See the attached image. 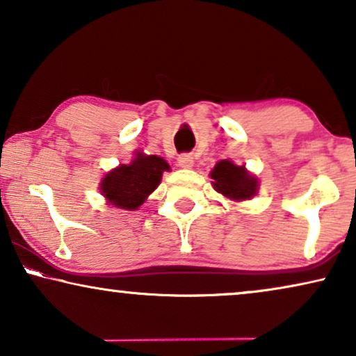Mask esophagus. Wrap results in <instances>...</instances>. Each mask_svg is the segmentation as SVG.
I'll return each instance as SVG.
<instances>
[{"label":"esophagus","mask_w":356,"mask_h":356,"mask_svg":"<svg viewBox=\"0 0 356 356\" xmlns=\"http://www.w3.org/2000/svg\"><path fill=\"white\" fill-rule=\"evenodd\" d=\"M178 165L181 168H193V165H194V160H193V157L189 154H183V155H179L178 157Z\"/></svg>","instance_id":"1"}]
</instances>
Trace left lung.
Instances as JSON below:
<instances>
[{
  "label": "left lung",
  "instance_id": "1",
  "mask_svg": "<svg viewBox=\"0 0 356 356\" xmlns=\"http://www.w3.org/2000/svg\"><path fill=\"white\" fill-rule=\"evenodd\" d=\"M212 186L228 201H250L257 194L259 179L245 165H236L232 160H220L211 170Z\"/></svg>",
  "mask_w": 356,
  "mask_h": 356
}]
</instances>
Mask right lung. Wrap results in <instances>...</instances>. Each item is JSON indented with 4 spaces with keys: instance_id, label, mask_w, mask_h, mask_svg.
Wrapping results in <instances>:
<instances>
[{
    "instance_id": "obj_1",
    "label": "right lung",
    "mask_w": 356,
    "mask_h": 356,
    "mask_svg": "<svg viewBox=\"0 0 356 356\" xmlns=\"http://www.w3.org/2000/svg\"><path fill=\"white\" fill-rule=\"evenodd\" d=\"M167 160L134 150L129 163H120L100 179L99 189L108 206L138 211L162 181L163 172H170Z\"/></svg>"
}]
</instances>
